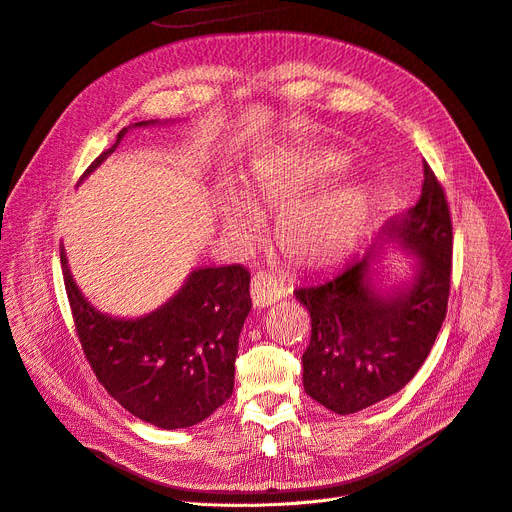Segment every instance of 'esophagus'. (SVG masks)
I'll return each mask as SVG.
<instances>
[{"instance_id": "obj_1", "label": "esophagus", "mask_w": 512, "mask_h": 512, "mask_svg": "<svg viewBox=\"0 0 512 512\" xmlns=\"http://www.w3.org/2000/svg\"><path fill=\"white\" fill-rule=\"evenodd\" d=\"M250 295H252V302H254L256 308H266L270 304L279 302V299L285 295V289L277 281V277H273L270 273H264V270H260V273H256L252 277Z\"/></svg>"}]
</instances>
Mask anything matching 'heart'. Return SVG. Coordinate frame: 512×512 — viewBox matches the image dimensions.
Segmentation results:
<instances>
[{"label":"heart","mask_w":512,"mask_h":512,"mask_svg":"<svg viewBox=\"0 0 512 512\" xmlns=\"http://www.w3.org/2000/svg\"><path fill=\"white\" fill-rule=\"evenodd\" d=\"M347 169L333 153H295L262 163L244 190V198L225 196L219 204L223 231L239 244L260 233L256 213L277 210L275 244L281 254L306 268L337 260L366 219L368 200L362 188L345 184L302 198Z\"/></svg>","instance_id":"obj_1"}]
</instances>
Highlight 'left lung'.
Returning a JSON list of instances; mask_svg holds the SVG:
<instances>
[{
	"label": "left lung",
	"mask_w": 512,
	"mask_h": 512,
	"mask_svg": "<svg viewBox=\"0 0 512 512\" xmlns=\"http://www.w3.org/2000/svg\"><path fill=\"white\" fill-rule=\"evenodd\" d=\"M386 238H395L418 266L409 284L376 290L371 264ZM380 244L333 273L299 285L295 299L312 318L304 364L306 393L339 415L384 401L417 374L446 316L453 270V225L444 190L428 163L417 204L386 221Z\"/></svg>",
	"instance_id": "left-lung-1"
}]
</instances>
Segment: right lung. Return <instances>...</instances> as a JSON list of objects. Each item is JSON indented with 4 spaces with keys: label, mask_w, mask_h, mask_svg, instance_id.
<instances>
[{
    "label": "right lung",
    "mask_w": 512,
    "mask_h": 512,
    "mask_svg": "<svg viewBox=\"0 0 512 512\" xmlns=\"http://www.w3.org/2000/svg\"><path fill=\"white\" fill-rule=\"evenodd\" d=\"M153 124L150 119L134 128ZM126 132L117 134L80 182L113 153ZM59 258L82 351L119 405L142 422L177 430L204 422L231 397L237 341L252 310L250 273L242 264L200 266L155 312L115 318L82 295L64 248Z\"/></svg>",
    "instance_id": "right-lung-1"
}]
</instances>
